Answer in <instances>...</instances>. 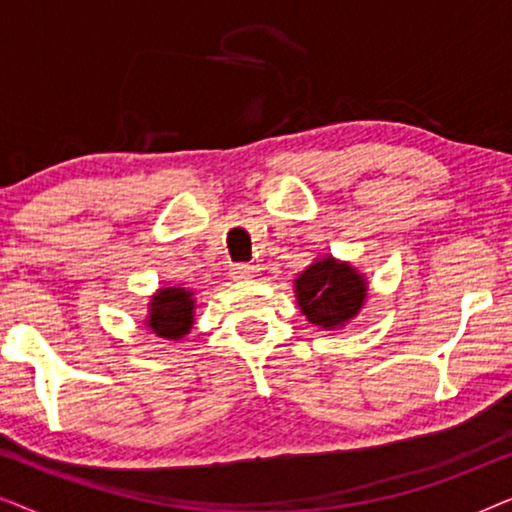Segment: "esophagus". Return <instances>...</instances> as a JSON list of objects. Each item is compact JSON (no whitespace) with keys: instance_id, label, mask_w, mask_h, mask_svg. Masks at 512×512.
I'll list each match as a JSON object with an SVG mask.
<instances>
[{"instance_id":"34e87169","label":"esophagus","mask_w":512,"mask_h":512,"mask_svg":"<svg viewBox=\"0 0 512 512\" xmlns=\"http://www.w3.org/2000/svg\"><path fill=\"white\" fill-rule=\"evenodd\" d=\"M230 277H233V279H249V277H254V268H251V265H247V263H237V265H233V268H230Z\"/></svg>"}]
</instances>
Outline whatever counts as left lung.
Masks as SVG:
<instances>
[{"label":"left lung","instance_id":"obj_1","mask_svg":"<svg viewBox=\"0 0 512 512\" xmlns=\"http://www.w3.org/2000/svg\"><path fill=\"white\" fill-rule=\"evenodd\" d=\"M293 293L310 324L321 331H340L366 305L368 277L349 261L326 254L293 279Z\"/></svg>","mask_w":512,"mask_h":512}]
</instances>
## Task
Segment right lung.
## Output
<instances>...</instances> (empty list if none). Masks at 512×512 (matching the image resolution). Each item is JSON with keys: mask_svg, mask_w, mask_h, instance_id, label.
Here are the masks:
<instances>
[{"mask_svg": "<svg viewBox=\"0 0 512 512\" xmlns=\"http://www.w3.org/2000/svg\"><path fill=\"white\" fill-rule=\"evenodd\" d=\"M195 324V293L184 286H160L149 298L144 326L163 340H181Z\"/></svg>", "mask_w": 512, "mask_h": 512, "instance_id": "right-lung-1", "label": "right lung"}]
</instances>
